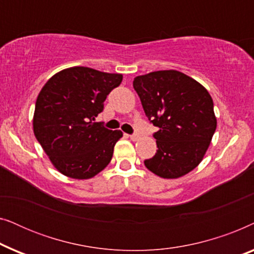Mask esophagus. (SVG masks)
Masks as SVG:
<instances>
[{"instance_id": "obj_1", "label": "esophagus", "mask_w": 254, "mask_h": 254, "mask_svg": "<svg viewBox=\"0 0 254 254\" xmlns=\"http://www.w3.org/2000/svg\"><path fill=\"white\" fill-rule=\"evenodd\" d=\"M129 137H130V140H131V141H137V140H138V138H140V135H138V134L129 135Z\"/></svg>"}]
</instances>
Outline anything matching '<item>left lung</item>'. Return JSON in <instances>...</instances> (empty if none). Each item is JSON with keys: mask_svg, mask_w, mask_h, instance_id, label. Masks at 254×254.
<instances>
[{"mask_svg": "<svg viewBox=\"0 0 254 254\" xmlns=\"http://www.w3.org/2000/svg\"><path fill=\"white\" fill-rule=\"evenodd\" d=\"M133 86L145 116L159 128L157 152L145 159V168L164 179L187 175L203 159L217 126L209 92L172 69L136 76Z\"/></svg>", "mask_w": 254, "mask_h": 254, "instance_id": "1", "label": "left lung"}]
</instances>
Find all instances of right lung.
Wrapping results in <instances>:
<instances>
[{
	"mask_svg": "<svg viewBox=\"0 0 254 254\" xmlns=\"http://www.w3.org/2000/svg\"><path fill=\"white\" fill-rule=\"evenodd\" d=\"M123 81L88 67L57 72L40 90L33 131L55 169L72 179H90L109 165L121 130L95 123L106 97Z\"/></svg>",
	"mask_w": 254,
	"mask_h": 254,
	"instance_id": "right-lung-1",
	"label": "right lung"
}]
</instances>
